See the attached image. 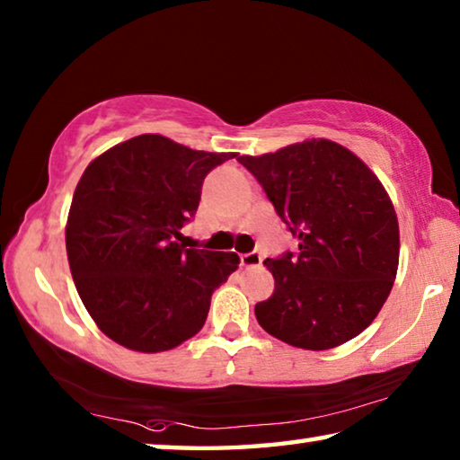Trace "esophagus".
Segmentation results:
<instances>
[{"instance_id": "34e87169", "label": "esophagus", "mask_w": 460, "mask_h": 460, "mask_svg": "<svg viewBox=\"0 0 460 460\" xmlns=\"http://www.w3.org/2000/svg\"><path fill=\"white\" fill-rule=\"evenodd\" d=\"M261 261H263V258H261V253H258V252L241 255V268H260Z\"/></svg>"}]
</instances>
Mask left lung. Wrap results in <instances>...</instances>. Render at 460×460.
<instances>
[{"instance_id":"left-lung-1","label":"left lung","mask_w":460,"mask_h":460,"mask_svg":"<svg viewBox=\"0 0 460 460\" xmlns=\"http://www.w3.org/2000/svg\"><path fill=\"white\" fill-rule=\"evenodd\" d=\"M237 160L298 239L296 252L263 261L276 288L255 305L261 329L310 351L351 341L377 316L398 271V217L385 189L331 139Z\"/></svg>"}]
</instances>
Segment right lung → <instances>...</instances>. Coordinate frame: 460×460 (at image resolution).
I'll use <instances>...</instances> for the list:
<instances>
[{
    "instance_id": "1",
    "label": "right lung",
    "mask_w": 460,
    "mask_h": 460,
    "mask_svg": "<svg viewBox=\"0 0 460 460\" xmlns=\"http://www.w3.org/2000/svg\"><path fill=\"white\" fill-rule=\"evenodd\" d=\"M235 154L190 150L155 134L101 154L76 184L66 255L76 292L109 339L139 353L174 349L207 321L237 253L176 243L202 181Z\"/></svg>"
}]
</instances>
